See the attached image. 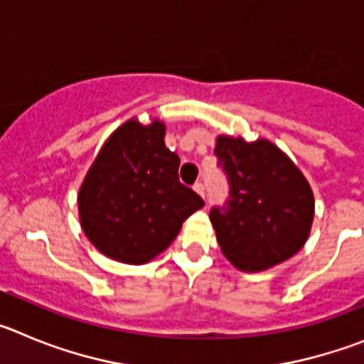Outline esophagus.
<instances>
[{"label":"esophagus","mask_w":364,"mask_h":364,"mask_svg":"<svg viewBox=\"0 0 364 364\" xmlns=\"http://www.w3.org/2000/svg\"><path fill=\"white\" fill-rule=\"evenodd\" d=\"M193 189H195V191H197L202 198H205V189H204V184H200V182H197V184L193 186Z\"/></svg>","instance_id":"34e87169"}]
</instances>
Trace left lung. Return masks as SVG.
<instances>
[{"label": "left lung", "instance_id": "8db88e82", "mask_svg": "<svg viewBox=\"0 0 364 364\" xmlns=\"http://www.w3.org/2000/svg\"><path fill=\"white\" fill-rule=\"evenodd\" d=\"M215 154L230 197L210 211L222 253L242 272H262L294 257L314 222L308 180L275 144L217 138Z\"/></svg>", "mask_w": 364, "mask_h": 364}]
</instances>
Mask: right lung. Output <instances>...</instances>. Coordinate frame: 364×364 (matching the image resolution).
I'll return each instance as SVG.
<instances>
[{"instance_id": "1", "label": "right lung", "mask_w": 364, "mask_h": 364, "mask_svg": "<svg viewBox=\"0 0 364 364\" xmlns=\"http://www.w3.org/2000/svg\"><path fill=\"white\" fill-rule=\"evenodd\" d=\"M166 125H120L100 149L78 193L80 224L98 252L146 264L176 239L182 222L204 205L178 180V154L166 147Z\"/></svg>"}]
</instances>
